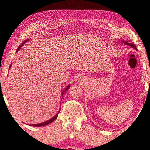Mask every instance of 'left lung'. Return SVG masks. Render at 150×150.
I'll return each mask as SVG.
<instances>
[{
	"instance_id": "obj_1",
	"label": "left lung",
	"mask_w": 150,
	"mask_h": 150,
	"mask_svg": "<svg viewBox=\"0 0 150 150\" xmlns=\"http://www.w3.org/2000/svg\"><path fill=\"white\" fill-rule=\"evenodd\" d=\"M122 42H123L125 45H126L129 46V47H132L133 48L136 49V50H137V47H136V46H135L134 44H132V43H129V42H128L124 41V40H122Z\"/></svg>"
}]
</instances>
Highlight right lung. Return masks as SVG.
Masks as SVG:
<instances>
[{"label":"right lung","mask_w":150,"mask_h":150,"mask_svg":"<svg viewBox=\"0 0 150 150\" xmlns=\"http://www.w3.org/2000/svg\"><path fill=\"white\" fill-rule=\"evenodd\" d=\"M28 40H29V39H28ZM27 41H28V40H25V41H23V42L22 43V44H21V45H20V46H19V47L18 48V49H17V50H16V52H18L19 50H20V48L21 47V46H23V45H24V43H25ZM11 66H12V65H10V67H9V69H10ZM69 87H70V85H68V86H66V88H65L64 91H62V94H62V96H63V94H64V92H66V91H67V90L69 88ZM59 111H60V110H59L58 113H57L55 116L53 117L52 118H51L50 119H49V120H48V121H47L43 122H41V123H39V124H33V125H31V126H33V127H42V126H45V125H48V124H50V123H51L52 122H53V121H54V120H55V119L57 118V117H58V113H59Z\"/></svg>","instance_id":"1"}]
</instances>
